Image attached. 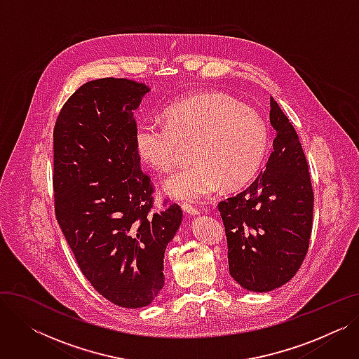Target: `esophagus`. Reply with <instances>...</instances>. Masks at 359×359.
Masks as SVG:
<instances>
[{"mask_svg": "<svg viewBox=\"0 0 359 359\" xmlns=\"http://www.w3.org/2000/svg\"><path fill=\"white\" fill-rule=\"evenodd\" d=\"M182 208H183V212L186 215H198L199 214V211L195 208V206H192L191 203H183Z\"/></svg>", "mask_w": 359, "mask_h": 359, "instance_id": "obj_1", "label": "esophagus"}]
</instances>
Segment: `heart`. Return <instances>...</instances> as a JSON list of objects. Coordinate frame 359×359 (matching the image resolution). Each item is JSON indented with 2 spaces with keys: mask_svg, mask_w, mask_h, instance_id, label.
Wrapping results in <instances>:
<instances>
[{
  "mask_svg": "<svg viewBox=\"0 0 359 359\" xmlns=\"http://www.w3.org/2000/svg\"><path fill=\"white\" fill-rule=\"evenodd\" d=\"M165 123L144 122L135 130L141 161L160 173L173 170L192 147L189 168L170 176L163 189L177 201L199 202L225 186L248 184L265 161L269 130L259 113L221 93L186 97L164 111Z\"/></svg>",
  "mask_w": 359,
  "mask_h": 359,
  "instance_id": "heart-1",
  "label": "heart"
}]
</instances>
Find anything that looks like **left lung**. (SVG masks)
Instances as JSON below:
<instances>
[{"mask_svg":"<svg viewBox=\"0 0 359 359\" xmlns=\"http://www.w3.org/2000/svg\"><path fill=\"white\" fill-rule=\"evenodd\" d=\"M269 119L275 140L265 170L246 189L218 203L230 275L252 292H268L291 280L307 255L313 227L307 160L273 97Z\"/></svg>","mask_w":359,"mask_h":359,"instance_id":"left-lung-1","label":"left lung"}]
</instances>
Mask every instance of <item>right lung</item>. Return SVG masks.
<instances>
[{
	"label": "right lung",
	"mask_w": 359,
	"mask_h": 359,
	"mask_svg": "<svg viewBox=\"0 0 359 359\" xmlns=\"http://www.w3.org/2000/svg\"><path fill=\"white\" fill-rule=\"evenodd\" d=\"M149 90L126 79L86 83L53 129L56 219L94 290L125 309L147 307L163 290L164 252L182 222L177 203L149 212L134 119Z\"/></svg>",
	"instance_id": "obj_1"
}]
</instances>
